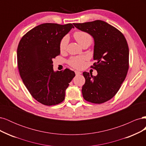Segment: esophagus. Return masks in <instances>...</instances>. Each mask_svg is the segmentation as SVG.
Wrapping results in <instances>:
<instances>
[{
    "label": "esophagus",
    "mask_w": 146,
    "mask_h": 146,
    "mask_svg": "<svg viewBox=\"0 0 146 146\" xmlns=\"http://www.w3.org/2000/svg\"><path fill=\"white\" fill-rule=\"evenodd\" d=\"M75 73H76V75H80V74H82V72H80V71H78V70H75Z\"/></svg>",
    "instance_id": "obj_1"
}]
</instances>
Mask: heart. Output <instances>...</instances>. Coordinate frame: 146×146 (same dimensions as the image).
<instances>
[{
  "mask_svg": "<svg viewBox=\"0 0 146 146\" xmlns=\"http://www.w3.org/2000/svg\"><path fill=\"white\" fill-rule=\"evenodd\" d=\"M74 36L79 44L81 46L83 43L86 42H91L92 39L91 36L89 33L85 32H82V31H78V32H75L74 34ZM68 42V36H64L62 39H61V40L60 42V50L61 52L64 51L66 49ZM86 58L84 56L72 57V58L69 60V63L70 66H72L74 68L81 69L85 66V61L86 60Z\"/></svg>",
  "mask_w": 146,
  "mask_h": 146,
  "instance_id": "obj_1",
  "label": "heart"
}]
</instances>
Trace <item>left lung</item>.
I'll return each mask as SVG.
<instances>
[{
    "mask_svg": "<svg viewBox=\"0 0 146 146\" xmlns=\"http://www.w3.org/2000/svg\"><path fill=\"white\" fill-rule=\"evenodd\" d=\"M78 30L89 33L94 41L93 64L98 75L84 72L85 83L82 95L86 101L102 104L113 98L120 88L129 69V50L123 34L100 20L74 24Z\"/></svg>",
    "mask_w": 146,
    "mask_h": 146,
    "instance_id": "8db88e82",
    "label": "left lung"
}]
</instances>
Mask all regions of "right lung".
I'll return each mask as SVG.
<instances>
[{
    "mask_svg": "<svg viewBox=\"0 0 146 146\" xmlns=\"http://www.w3.org/2000/svg\"><path fill=\"white\" fill-rule=\"evenodd\" d=\"M72 24L45 23L21 38L17 50V66L23 83L33 98L45 105L63 102L65 91L76 76L69 69L54 71L53 58L60 54V42Z\"/></svg>",
    "mask_w": 146,
    "mask_h": 146,
    "instance_id": "obj_1",
    "label": "right lung"
}]
</instances>
